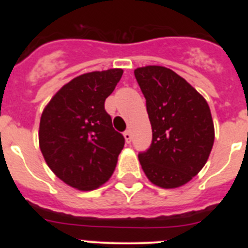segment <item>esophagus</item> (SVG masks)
Here are the masks:
<instances>
[{
    "instance_id": "obj_1",
    "label": "esophagus",
    "mask_w": 248,
    "mask_h": 248,
    "mask_svg": "<svg viewBox=\"0 0 248 248\" xmlns=\"http://www.w3.org/2000/svg\"><path fill=\"white\" fill-rule=\"evenodd\" d=\"M124 138H125V141H126V143H130V141H131V134H130V131H129V130H126L125 131V133H124Z\"/></svg>"
}]
</instances>
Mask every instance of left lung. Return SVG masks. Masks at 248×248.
Returning <instances> with one entry per match:
<instances>
[{
	"mask_svg": "<svg viewBox=\"0 0 248 248\" xmlns=\"http://www.w3.org/2000/svg\"><path fill=\"white\" fill-rule=\"evenodd\" d=\"M146 99L153 141L139 161L146 177L176 189L199 174L211 153L215 129L205 98L183 77L161 65L134 71Z\"/></svg>",
	"mask_w": 248,
	"mask_h": 248,
	"instance_id": "left-lung-1",
	"label": "left lung"
}]
</instances>
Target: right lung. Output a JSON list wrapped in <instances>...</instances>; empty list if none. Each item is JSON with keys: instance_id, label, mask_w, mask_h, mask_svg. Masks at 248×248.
I'll use <instances>...</instances> for the list:
<instances>
[{"instance_id": "1", "label": "right lung", "mask_w": 248, "mask_h": 248, "mask_svg": "<svg viewBox=\"0 0 248 248\" xmlns=\"http://www.w3.org/2000/svg\"><path fill=\"white\" fill-rule=\"evenodd\" d=\"M123 69L76 77L49 100L39 123V148L49 169L63 183L91 191L109 180L124 148L104 109Z\"/></svg>"}]
</instances>
